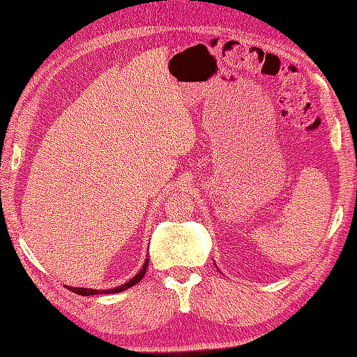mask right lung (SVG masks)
<instances>
[{
    "mask_svg": "<svg viewBox=\"0 0 357 357\" xmlns=\"http://www.w3.org/2000/svg\"><path fill=\"white\" fill-rule=\"evenodd\" d=\"M147 264H149V259H146V262H144V266H143V268L138 271L131 280L128 282V283H126V284H122V286H119V287H115V289H109V290H95V289H83V287H68V290H71V291H74L75 294H80V296H90V294H98V293H119V291H122V290H127V289H130L131 286H134V284H137L138 282L142 280V278L144 277V274H146V270H147Z\"/></svg>",
    "mask_w": 357,
    "mask_h": 357,
    "instance_id": "add662e5",
    "label": "right lung"
}]
</instances>
